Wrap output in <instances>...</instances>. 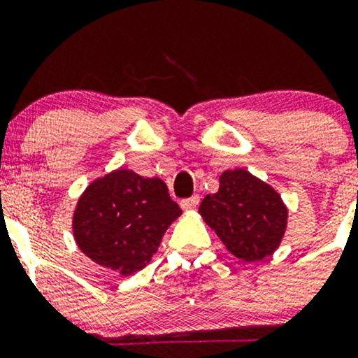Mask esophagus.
<instances>
[{
  "mask_svg": "<svg viewBox=\"0 0 358 358\" xmlns=\"http://www.w3.org/2000/svg\"><path fill=\"white\" fill-rule=\"evenodd\" d=\"M199 203H200V196L193 195V196H190V199L182 200V203H180V205H182L183 210H193V208L199 207Z\"/></svg>",
  "mask_w": 358,
  "mask_h": 358,
  "instance_id": "34e87169",
  "label": "esophagus"
}]
</instances>
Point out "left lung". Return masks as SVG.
Wrapping results in <instances>:
<instances>
[{
  "label": "left lung",
  "instance_id": "8db88e82",
  "mask_svg": "<svg viewBox=\"0 0 358 358\" xmlns=\"http://www.w3.org/2000/svg\"><path fill=\"white\" fill-rule=\"evenodd\" d=\"M219 183V192L205 196L199 213L222 244L245 262L276 252L287 225L281 195L244 168L225 170Z\"/></svg>",
  "mask_w": 358,
  "mask_h": 358
}]
</instances>
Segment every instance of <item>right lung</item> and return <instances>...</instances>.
I'll use <instances>...</instances> for the list:
<instances>
[{
	"instance_id": "obj_1",
	"label": "right lung",
	"mask_w": 358,
	"mask_h": 358,
	"mask_svg": "<svg viewBox=\"0 0 358 358\" xmlns=\"http://www.w3.org/2000/svg\"><path fill=\"white\" fill-rule=\"evenodd\" d=\"M182 215L162 178L117 168L87 185L72 215L77 248L121 276L141 271Z\"/></svg>"
}]
</instances>
